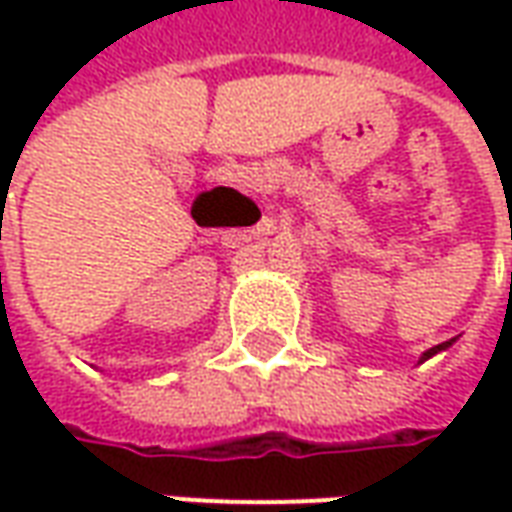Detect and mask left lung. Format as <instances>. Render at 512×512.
<instances>
[{
    "label": "left lung",
    "mask_w": 512,
    "mask_h": 512,
    "mask_svg": "<svg viewBox=\"0 0 512 512\" xmlns=\"http://www.w3.org/2000/svg\"><path fill=\"white\" fill-rule=\"evenodd\" d=\"M510 290H512V271H510ZM452 343H455V340H447V343H441V345H436V348H430V351H425V356H422V359H430L433 354H439V351H444V348H450Z\"/></svg>",
    "instance_id": "8db88e82"
}]
</instances>
